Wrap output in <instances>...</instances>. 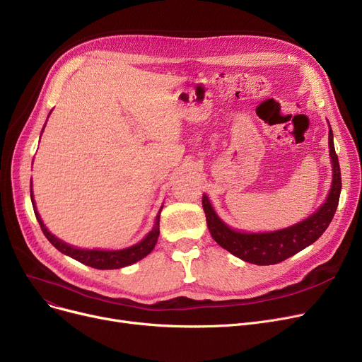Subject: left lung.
Masks as SVG:
<instances>
[{
	"label": "left lung",
	"mask_w": 362,
	"mask_h": 362,
	"mask_svg": "<svg viewBox=\"0 0 362 362\" xmlns=\"http://www.w3.org/2000/svg\"><path fill=\"white\" fill-rule=\"evenodd\" d=\"M330 158L333 164L332 189L326 202L308 218L302 220L286 229L269 233H245L230 229L216 214L213 205L206 195H202V206L206 217V226L213 239L235 257L257 265H272L288 259L289 257L305 250L326 232L330 221L334 217L339 204L341 177L337 154L333 144V132L329 130Z\"/></svg>",
	"instance_id": "1"
}]
</instances>
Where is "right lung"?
<instances>
[{
  "instance_id": "add662e5",
  "label": "right lung",
  "mask_w": 362,
  "mask_h": 362,
  "mask_svg": "<svg viewBox=\"0 0 362 362\" xmlns=\"http://www.w3.org/2000/svg\"><path fill=\"white\" fill-rule=\"evenodd\" d=\"M30 199L32 204L35 206V201H33V194L30 192ZM163 206L160 208V211L157 214L156 218V224L152 227V230L136 245L129 246L126 250H119V251H101V250H79V248H74V246L67 245L66 242L60 240L59 238H55L54 235H51L45 224L42 223L40 214H37L36 208H35V216L37 223H40L41 229L45 235V238L52 243V246H55L57 250L60 252H63L64 255L71 257L73 259L79 261L85 265H89V267L93 269H98V270H114V269H122L126 267V265L130 264H135L136 261L142 259L144 257H146L152 250H154V246L157 243V239L160 236V214H161Z\"/></svg>"
}]
</instances>
